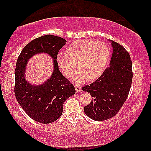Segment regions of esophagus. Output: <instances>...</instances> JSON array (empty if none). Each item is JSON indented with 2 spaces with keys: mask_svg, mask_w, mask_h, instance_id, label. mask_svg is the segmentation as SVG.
<instances>
[{
  "mask_svg": "<svg viewBox=\"0 0 151 151\" xmlns=\"http://www.w3.org/2000/svg\"><path fill=\"white\" fill-rule=\"evenodd\" d=\"M75 89H76V91H77V92H80V91H82V87L80 85H76L75 86Z\"/></svg>",
  "mask_w": 151,
  "mask_h": 151,
  "instance_id": "34e87169",
  "label": "esophagus"
}]
</instances>
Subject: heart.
<instances>
[{"label": "heart", "mask_w": 151, "mask_h": 151, "mask_svg": "<svg viewBox=\"0 0 151 151\" xmlns=\"http://www.w3.org/2000/svg\"><path fill=\"white\" fill-rule=\"evenodd\" d=\"M109 57L108 47L103 42L89 40L76 41L66 49V54L59 53L56 60L64 76L73 75L76 82L93 81L101 75Z\"/></svg>", "instance_id": "heart-1"}]
</instances>
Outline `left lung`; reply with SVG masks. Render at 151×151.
<instances>
[{
	"label": "left lung",
	"mask_w": 151,
	"mask_h": 151,
	"mask_svg": "<svg viewBox=\"0 0 151 151\" xmlns=\"http://www.w3.org/2000/svg\"><path fill=\"white\" fill-rule=\"evenodd\" d=\"M109 65L98 80L83 87L93 98L84 111L94 121L111 118L120 110L128 97L132 80V61L126 49L114 41Z\"/></svg>",
	"instance_id": "1"
}]
</instances>
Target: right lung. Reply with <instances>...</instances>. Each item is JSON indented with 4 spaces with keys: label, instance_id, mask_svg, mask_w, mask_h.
Wrapping results in <instances>:
<instances>
[{
    "label": "right lung",
    "instance_id": "obj_1",
    "mask_svg": "<svg viewBox=\"0 0 151 151\" xmlns=\"http://www.w3.org/2000/svg\"><path fill=\"white\" fill-rule=\"evenodd\" d=\"M66 41L47 35L28 43L19 55L15 68L14 92L25 113L37 122L50 123L61 116L64 103L76 93L73 85L62 75L57 62L59 50ZM45 53L53 59V72L42 84L33 85L26 78L29 60L36 54Z\"/></svg>",
    "mask_w": 151,
    "mask_h": 151
}]
</instances>
